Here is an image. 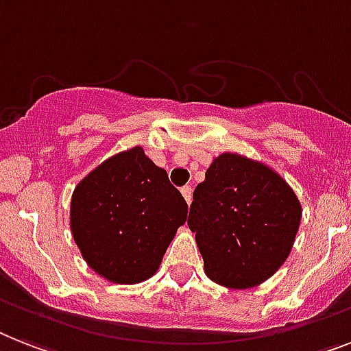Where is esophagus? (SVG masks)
Here are the masks:
<instances>
[{
    "instance_id": "esophagus-1",
    "label": "esophagus",
    "mask_w": 351,
    "mask_h": 351,
    "mask_svg": "<svg viewBox=\"0 0 351 351\" xmlns=\"http://www.w3.org/2000/svg\"><path fill=\"white\" fill-rule=\"evenodd\" d=\"M181 193H182V197H184V201L188 202V204H190V202H192V193H193V188L192 186H182L181 188Z\"/></svg>"
}]
</instances>
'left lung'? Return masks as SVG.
Listing matches in <instances>:
<instances>
[{
	"label": "left lung",
	"mask_w": 351,
	"mask_h": 351,
	"mask_svg": "<svg viewBox=\"0 0 351 351\" xmlns=\"http://www.w3.org/2000/svg\"><path fill=\"white\" fill-rule=\"evenodd\" d=\"M300 221L296 193L274 170L226 152L197 184L188 228L195 233L211 282L249 289L282 267Z\"/></svg>",
	"instance_id": "left-lung-1"
}]
</instances>
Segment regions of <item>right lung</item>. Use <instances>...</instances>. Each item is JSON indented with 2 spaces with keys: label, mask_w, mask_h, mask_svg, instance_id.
<instances>
[{
  "label": "right lung",
  "mask_w": 351,
  "mask_h": 351,
  "mask_svg": "<svg viewBox=\"0 0 351 351\" xmlns=\"http://www.w3.org/2000/svg\"><path fill=\"white\" fill-rule=\"evenodd\" d=\"M188 204L167 170L141 147L106 159L71 197V233L84 260L114 283H140L158 271L186 222Z\"/></svg>",
  "instance_id": "right-lung-1"
}]
</instances>
